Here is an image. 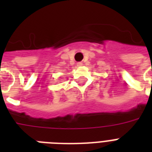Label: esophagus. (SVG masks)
Returning a JSON list of instances; mask_svg holds the SVG:
<instances>
[{
	"mask_svg": "<svg viewBox=\"0 0 152 152\" xmlns=\"http://www.w3.org/2000/svg\"><path fill=\"white\" fill-rule=\"evenodd\" d=\"M76 65H77L78 67H80V66H82V65H83V63H82V62H78V63L76 64Z\"/></svg>",
	"mask_w": 152,
	"mask_h": 152,
	"instance_id": "obj_1",
	"label": "esophagus"
}]
</instances>
